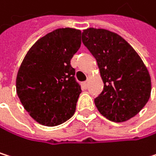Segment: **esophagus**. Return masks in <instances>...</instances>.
<instances>
[{
    "mask_svg": "<svg viewBox=\"0 0 156 156\" xmlns=\"http://www.w3.org/2000/svg\"><path fill=\"white\" fill-rule=\"evenodd\" d=\"M82 85H83V87H84L85 89H87V88H88V85H89V80L84 81V82L82 83Z\"/></svg>",
    "mask_w": 156,
    "mask_h": 156,
    "instance_id": "obj_1",
    "label": "esophagus"
}]
</instances>
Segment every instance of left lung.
<instances>
[{
  "instance_id": "obj_1",
  "label": "left lung",
  "mask_w": 156,
  "mask_h": 156,
  "mask_svg": "<svg viewBox=\"0 0 156 156\" xmlns=\"http://www.w3.org/2000/svg\"><path fill=\"white\" fill-rule=\"evenodd\" d=\"M82 42L96 59L105 84L94 99L98 111L113 122L135 116L152 90L149 71L140 55L121 36L104 28L84 29Z\"/></svg>"
}]
</instances>
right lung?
I'll return each mask as SVG.
<instances>
[{"instance_id":"add662e5","label":"right lung","mask_w":156,"mask_h":156,"mask_svg":"<svg viewBox=\"0 0 156 156\" xmlns=\"http://www.w3.org/2000/svg\"><path fill=\"white\" fill-rule=\"evenodd\" d=\"M81 31L58 28L28 50L16 76V93L24 108L38 123L54 127L76 111L80 86L70 65L81 44Z\"/></svg>"}]
</instances>
